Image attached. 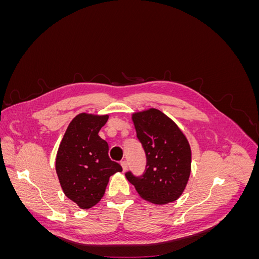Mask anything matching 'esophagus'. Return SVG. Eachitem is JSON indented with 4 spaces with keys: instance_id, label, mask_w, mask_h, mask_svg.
<instances>
[{
    "instance_id": "1",
    "label": "esophagus",
    "mask_w": 259,
    "mask_h": 259,
    "mask_svg": "<svg viewBox=\"0 0 259 259\" xmlns=\"http://www.w3.org/2000/svg\"><path fill=\"white\" fill-rule=\"evenodd\" d=\"M121 166L123 168V171H126V169H127V162L126 161H122L121 162Z\"/></svg>"
}]
</instances>
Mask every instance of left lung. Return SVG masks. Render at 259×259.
Masks as SVG:
<instances>
[{"label": "left lung", "mask_w": 259, "mask_h": 259, "mask_svg": "<svg viewBox=\"0 0 259 259\" xmlns=\"http://www.w3.org/2000/svg\"><path fill=\"white\" fill-rule=\"evenodd\" d=\"M147 166L142 177L125 174L139 197L153 204H167L183 194L191 173V148L178 125L155 108L132 113Z\"/></svg>", "instance_id": "8db88e82"}]
</instances>
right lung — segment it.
Instances as JSON below:
<instances>
[{"label":"right lung","mask_w":259,"mask_h":259,"mask_svg":"<svg viewBox=\"0 0 259 259\" xmlns=\"http://www.w3.org/2000/svg\"><path fill=\"white\" fill-rule=\"evenodd\" d=\"M109 114L80 113L69 123L55 161L65 195L82 209L96 205L104 197L111 175L122 171L110 160L109 146L98 133Z\"/></svg>","instance_id":"obj_1"}]
</instances>
